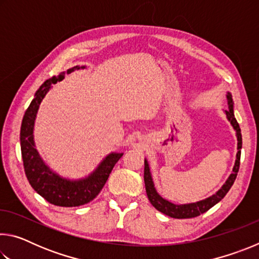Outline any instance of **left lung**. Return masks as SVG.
<instances>
[{
    "instance_id": "8db88e82",
    "label": "left lung",
    "mask_w": 259,
    "mask_h": 259,
    "mask_svg": "<svg viewBox=\"0 0 259 259\" xmlns=\"http://www.w3.org/2000/svg\"><path fill=\"white\" fill-rule=\"evenodd\" d=\"M227 105H229V109L225 111L227 120L230 121V123L233 126L235 130L236 139H238V153H236V160L233 166V171L230 175V177L227 178L224 185L221 187V190H218L213 195L209 196V198L198 201V202L193 203H186V204H175L170 201L165 200L156 192L154 187V183H153V178L151 175L150 165L148 162L145 159V168H144V182H145V188H146V194L147 198L150 200L153 207L156 210H159L162 213L166 214V216L172 217V218H193L198 217L201 213L208 211L210 208H212L214 204H217L224 196L227 194V192L230 191V188L233 185L236 176H238L239 166H240V156H241V148H242V136H241V129L239 126L238 121H236L234 116L233 111V99H232V95L227 93Z\"/></svg>"
}]
</instances>
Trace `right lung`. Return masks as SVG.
Listing matches in <instances>:
<instances>
[{"instance_id":"right-lung-1","label":"right lung","mask_w":259,"mask_h":259,"mask_svg":"<svg viewBox=\"0 0 259 259\" xmlns=\"http://www.w3.org/2000/svg\"><path fill=\"white\" fill-rule=\"evenodd\" d=\"M85 68V66H74L67 69L71 74L77 69ZM65 72L58 76L47 80L38 88L34 95V99L26 109L20 128V147L23 156L24 169L26 177L36 193L48 202L59 207H78L93 201L99 192L103 190L109 174L117 161L121 159L123 153L112 152L103 159L89 176L81 179H68L59 176L46 164L35 147L34 142V124L40 104L49 93L52 84L64 80Z\"/></svg>"}]
</instances>
